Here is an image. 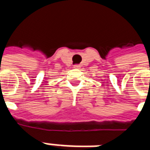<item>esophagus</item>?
I'll list each match as a JSON object with an SVG mask.
<instances>
[{
    "label": "esophagus",
    "mask_w": 150,
    "mask_h": 150,
    "mask_svg": "<svg viewBox=\"0 0 150 150\" xmlns=\"http://www.w3.org/2000/svg\"><path fill=\"white\" fill-rule=\"evenodd\" d=\"M80 67H81V65H80V64H75V65H74V68H79Z\"/></svg>",
    "instance_id": "esophagus-1"
}]
</instances>
